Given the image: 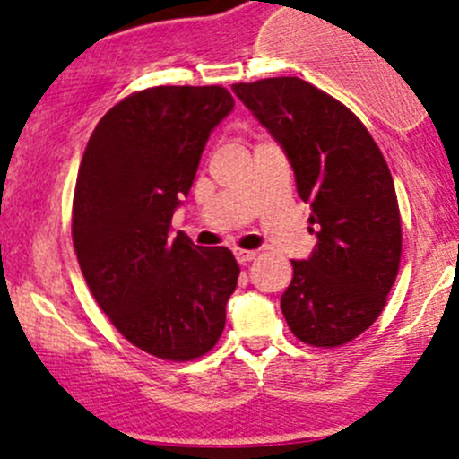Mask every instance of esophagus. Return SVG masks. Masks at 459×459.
Instances as JSON below:
<instances>
[{
  "label": "esophagus",
  "instance_id": "esophagus-1",
  "mask_svg": "<svg viewBox=\"0 0 459 459\" xmlns=\"http://www.w3.org/2000/svg\"><path fill=\"white\" fill-rule=\"evenodd\" d=\"M233 253L239 264H248L257 257V251H247V248H233Z\"/></svg>",
  "mask_w": 459,
  "mask_h": 459
}]
</instances>
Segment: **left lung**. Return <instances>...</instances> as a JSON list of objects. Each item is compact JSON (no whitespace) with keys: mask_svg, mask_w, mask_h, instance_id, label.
<instances>
[{"mask_svg":"<svg viewBox=\"0 0 459 459\" xmlns=\"http://www.w3.org/2000/svg\"><path fill=\"white\" fill-rule=\"evenodd\" d=\"M233 92L284 148L299 197L311 204L317 244L311 257L290 262L286 324L304 344H346L379 317L400 268V206L386 160L342 101L299 77Z\"/></svg>","mask_w":459,"mask_h":459,"instance_id":"8db88e82","label":"left lung"}]
</instances>
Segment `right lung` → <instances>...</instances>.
<instances>
[{
    "label": "right lung",
    "mask_w": 459,
    "mask_h": 459,
    "mask_svg": "<svg viewBox=\"0 0 459 459\" xmlns=\"http://www.w3.org/2000/svg\"><path fill=\"white\" fill-rule=\"evenodd\" d=\"M221 86H155L92 131L73 197V244L113 326L137 349L188 362L220 340L239 266L224 247L170 235L212 128L233 110Z\"/></svg>",
    "instance_id": "obj_1"
}]
</instances>
